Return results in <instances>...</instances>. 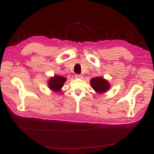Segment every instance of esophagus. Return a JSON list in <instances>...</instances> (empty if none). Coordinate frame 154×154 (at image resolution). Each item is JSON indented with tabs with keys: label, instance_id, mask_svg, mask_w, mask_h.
Returning a JSON list of instances; mask_svg holds the SVG:
<instances>
[{
	"label": "esophagus",
	"instance_id": "obj_1",
	"mask_svg": "<svg viewBox=\"0 0 154 154\" xmlns=\"http://www.w3.org/2000/svg\"><path fill=\"white\" fill-rule=\"evenodd\" d=\"M75 78H78V79H82L83 78V76L82 75V74H76L75 75Z\"/></svg>",
	"mask_w": 154,
	"mask_h": 154
}]
</instances>
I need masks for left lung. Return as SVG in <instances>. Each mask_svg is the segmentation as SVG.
<instances>
[{
	"mask_svg": "<svg viewBox=\"0 0 154 154\" xmlns=\"http://www.w3.org/2000/svg\"><path fill=\"white\" fill-rule=\"evenodd\" d=\"M92 88L97 93H103L109 90L110 85L109 82L102 77L92 78L90 81Z\"/></svg>",
	"mask_w": 154,
	"mask_h": 154,
	"instance_id": "obj_1",
	"label": "left lung"
}]
</instances>
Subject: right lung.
Returning a JSON list of instances; mask_svg holds the SVG:
<instances>
[{"mask_svg":"<svg viewBox=\"0 0 154 154\" xmlns=\"http://www.w3.org/2000/svg\"><path fill=\"white\" fill-rule=\"evenodd\" d=\"M66 78L61 76H54L51 78L48 81V86L50 89L54 92L60 91L64 83L66 81Z\"/></svg>","mask_w":154,"mask_h":154,"instance_id":"obj_1","label":"right lung"}]
</instances>
